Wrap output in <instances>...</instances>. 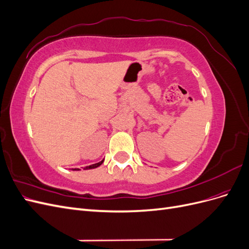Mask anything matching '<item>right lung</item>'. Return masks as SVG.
<instances>
[{"label": "right lung", "mask_w": 249, "mask_h": 249, "mask_svg": "<svg viewBox=\"0 0 249 249\" xmlns=\"http://www.w3.org/2000/svg\"><path fill=\"white\" fill-rule=\"evenodd\" d=\"M102 163H103V161H101V162H99V163L92 164V165H89V166H86L84 169H92V168H96V167H99L100 165H102ZM73 170H79V169H73Z\"/></svg>", "instance_id": "right-lung-1"}]
</instances>
